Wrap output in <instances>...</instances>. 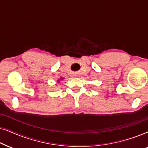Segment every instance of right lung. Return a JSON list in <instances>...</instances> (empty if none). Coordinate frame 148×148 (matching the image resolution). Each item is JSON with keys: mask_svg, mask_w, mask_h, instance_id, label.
I'll use <instances>...</instances> for the list:
<instances>
[{"mask_svg": "<svg viewBox=\"0 0 148 148\" xmlns=\"http://www.w3.org/2000/svg\"><path fill=\"white\" fill-rule=\"evenodd\" d=\"M62 78H60V80H62ZM58 81H60V80H59Z\"/></svg>", "mask_w": 148, "mask_h": 148, "instance_id": "1", "label": "right lung"}]
</instances>
